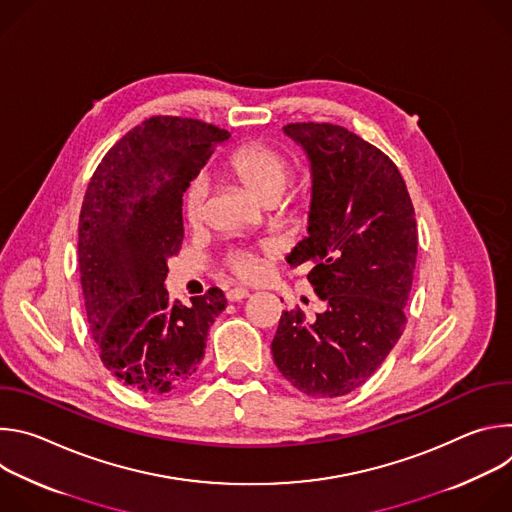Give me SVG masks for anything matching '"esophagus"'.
Instances as JSON below:
<instances>
[{
  "mask_svg": "<svg viewBox=\"0 0 512 512\" xmlns=\"http://www.w3.org/2000/svg\"><path fill=\"white\" fill-rule=\"evenodd\" d=\"M245 298H249V291L243 289V287H235V289L227 291V300L229 302H243Z\"/></svg>",
  "mask_w": 512,
  "mask_h": 512,
  "instance_id": "34e87169",
  "label": "esophagus"
}]
</instances>
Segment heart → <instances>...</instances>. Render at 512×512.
Instances as JSON below:
<instances>
[{
    "label": "heart",
    "mask_w": 512,
    "mask_h": 512,
    "mask_svg": "<svg viewBox=\"0 0 512 512\" xmlns=\"http://www.w3.org/2000/svg\"><path fill=\"white\" fill-rule=\"evenodd\" d=\"M225 170L235 176L259 202L269 204L281 198L291 180L289 160L263 143H245L233 150L225 160ZM208 186L202 178L194 180L184 194V216L190 225H198L204 216ZM273 245L259 251L237 249L227 257L229 269L241 279H253L261 271V259L273 255Z\"/></svg>",
    "instance_id": "heart-1"
}]
</instances>
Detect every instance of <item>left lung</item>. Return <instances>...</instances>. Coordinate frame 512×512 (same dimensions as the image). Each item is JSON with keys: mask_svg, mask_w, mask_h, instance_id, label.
<instances>
[{"mask_svg": "<svg viewBox=\"0 0 512 512\" xmlns=\"http://www.w3.org/2000/svg\"><path fill=\"white\" fill-rule=\"evenodd\" d=\"M283 133L310 160L308 237L285 257L310 265L326 310L306 322L283 312L271 342L279 373L310 397H342L381 367L405 328L417 259L415 210L397 166L332 123H289Z\"/></svg>", "mask_w": 512, "mask_h": 512, "instance_id": "8db88e82", "label": "left lung"}]
</instances>
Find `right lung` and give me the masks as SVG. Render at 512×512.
I'll use <instances>...</instances> for the list:
<instances>
[{
  "label": "right lung",
  "instance_id": "add662e5",
  "mask_svg": "<svg viewBox=\"0 0 512 512\" xmlns=\"http://www.w3.org/2000/svg\"><path fill=\"white\" fill-rule=\"evenodd\" d=\"M229 135L198 119L150 117L113 145L89 182L79 218L87 320L105 367L135 391L184 385L227 308L218 287L184 306L164 281L184 239L182 194Z\"/></svg>",
  "mask_w": 512,
  "mask_h": 512
}]
</instances>
